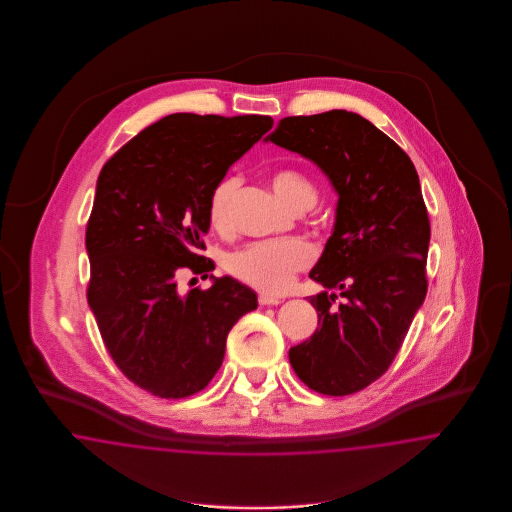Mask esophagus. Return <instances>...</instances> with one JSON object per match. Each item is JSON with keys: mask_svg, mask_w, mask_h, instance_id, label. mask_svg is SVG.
<instances>
[{"mask_svg": "<svg viewBox=\"0 0 512 512\" xmlns=\"http://www.w3.org/2000/svg\"><path fill=\"white\" fill-rule=\"evenodd\" d=\"M259 304L261 306H278V304H281V300L278 296L259 295Z\"/></svg>", "mask_w": 512, "mask_h": 512, "instance_id": "1", "label": "esophagus"}]
</instances>
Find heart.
<instances>
[{
	"label": "heart",
	"mask_w": 512,
	"mask_h": 512,
	"mask_svg": "<svg viewBox=\"0 0 512 512\" xmlns=\"http://www.w3.org/2000/svg\"><path fill=\"white\" fill-rule=\"evenodd\" d=\"M240 180L225 176L212 187L208 197V219L216 231H229L233 223V201ZM272 186L279 197L295 210H306L317 201V187L310 176L295 167H283L272 174ZM313 248L300 238H279L253 242L231 253L225 268L234 278L248 283L263 293L287 291L295 276L310 266Z\"/></svg>",
	"instance_id": "heart-1"
}]
</instances>
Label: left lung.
Here are the masks:
<instances>
[{
    "label": "left lung",
    "instance_id": "left-lung-1",
    "mask_svg": "<svg viewBox=\"0 0 512 512\" xmlns=\"http://www.w3.org/2000/svg\"><path fill=\"white\" fill-rule=\"evenodd\" d=\"M270 142L317 163L340 199L334 233L310 278L319 328L289 351L300 381L326 396L372 385L398 355L428 291L430 219L402 148L347 110L279 120Z\"/></svg>",
    "mask_w": 512,
    "mask_h": 512
}]
</instances>
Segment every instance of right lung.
Returning a JSON list of instances; mask_svg holds the SVG:
<instances>
[{
    "label": "right lung",
    "mask_w": 512,
    "mask_h": 512,
    "mask_svg": "<svg viewBox=\"0 0 512 512\" xmlns=\"http://www.w3.org/2000/svg\"><path fill=\"white\" fill-rule=\"evenodd\" d=\"M272 124L259 114H171L125 142L97 178L88 304L114 364L154 396L178 400L206 387L229 330L257 308L236 279L180 295L178 276L208 278L216 268L201 255L210 191Z\"/></svg>",
    "instance_id": "obj_1"
}]
</instances>
